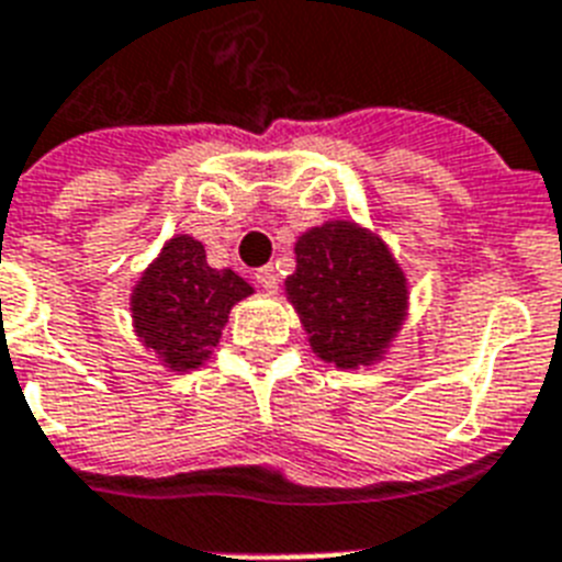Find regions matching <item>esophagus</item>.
I'll use <instances>...</instances> for the list:
<instances>
[{
	"mask_svg": "<svg viewBox=\"0 0 562 562\" xmlns=\"http://www.w3.org/2000/svg\"><path fill=\"white\" fill-rule=\"evenodd\" d=\"M254 280H257L259 289L268 291V294H273V291L280 289V273H277V268H273V266L259 268L257 277H254Z\"/></svg>",
	"mask_w": 562,
	"mask_h": 562,
	"instance_id": "1",
	"label": "esophagus"
}]
</instances>
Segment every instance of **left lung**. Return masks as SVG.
<instances>
[{"label":"left lung","instance_id":"8db88e82","mask_svg":"<svg viewBox=\"0 0 562 562\" xmlns=\"http://www.w3.org/2000/svg\"><path fill=\"white\" fill-rule=\"evenodd\" d=\"M296 271L285 296L312 352L335 369L384 360L407 321L409 285L386 241L358 222H323L294 245Z\"/></svg>","mask_w":562,"mask_h":562}]
</instances>
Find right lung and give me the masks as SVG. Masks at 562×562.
<instances>
[{
    "mask_svg": "<svg viewBox=\"0 0 562 562\" xmlns=\"http://www.w3.org/2000/svg\"><path fill=\"white\" fill-rule=\"evenodd\" d=\"M250 294L239 273L207 266L202 241L178 234L132 289V328L167 372H190L210 358L231 308Z\"/></svg>",
    "mask_w": 562,
    "mask_h": 562,
    "instance_id": "right-lung-1",
    "label": "right lung"
}]
</instances>
